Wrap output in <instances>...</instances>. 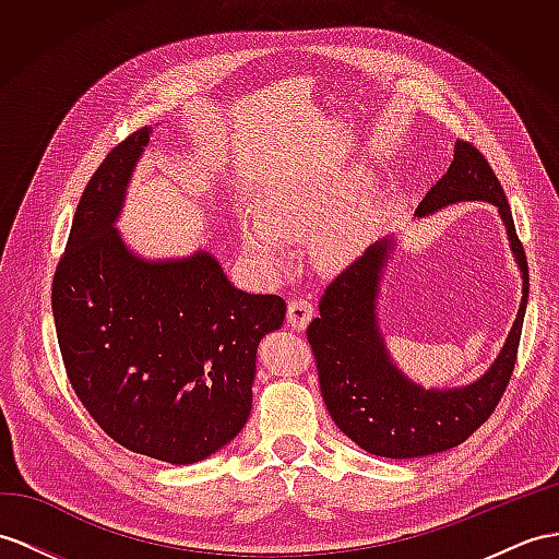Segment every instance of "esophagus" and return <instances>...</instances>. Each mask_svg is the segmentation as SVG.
<instances>
[{"instance_id":"obj_1","label":"esophagus","mask_w":559,"mask_h":559,"mask_svg":"<svg viewBox=\"0 0 559 559\" xmlns=\"http://www.w3.org/2000/svg\"><path fill=\"white\" fill-rule=\"evenodd\" d=\"M312 312H316V308H312V304L306 301V298H296V301H292L287 308V322L292 330H306V324L312 320Z\"/></svg>"}]
</instances>
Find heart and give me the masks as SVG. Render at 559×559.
Wrapping results in <instances>:
<instances>
[{
	"mask_svg": "<svg viewBox=\"0 0 559 559\" xmlns=\"http://www.w3.org/2000/svg\"><path fill=\"white\" fill-rule=\"evenodd\" d=\"M322 206L318 201L301 203L292 197H267L263 203V221H247L241 225L243 249L253 261L275 272L287 265V241L296 239L320 223ZM320 261L326 265H342L353 253V241L344 229H332L318 239L316 247Z\"/></svg>",
	"mask_w": 559,
	"mask_h": 559,
	"instance_id": "heart-1",
	"label": "heart"
}]
</instances>
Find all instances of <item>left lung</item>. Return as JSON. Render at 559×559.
Instances as JSON below:
<instances>
[{
  "mask_svg": "<svg viewBox=\"0 0 559 559\" xmlns=\"http://www.w3.org/2000/svg\"><path fill=\"white\" fill-rule=\"evenodd\" d=\"M460 201L493 203L522 272V304L506 346L476 382L421 389L393 365L377 320L379 282L393 251L391 237L374 241L326 284L320 316L308 324L326 411L353 443L379 457H425L460 445L491 417L510 384L528 301V265L493 168L479 148L462 140L455 142L451 168L419 201L415 215L425 217Z\"/></svg>",
  "mask_w": 559,
  "mask_h": 559,
  "instance_id": "1",
  "label": "left lung"
}]
</instances>
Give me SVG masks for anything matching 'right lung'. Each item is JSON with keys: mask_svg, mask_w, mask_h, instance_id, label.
I'll return each instance as SVG.
<instances>
[{"mask_svg": "<svg viewBox=\"0 0 559 559\" xmlns=\"http://www.w3.org/2000/svg\"><path fill=\"white\" fill-rule=\"evenodd\" d=\"M152 128L92 175L53 272L51 310L68 379L122 448L170 465L221 451L251 413L255 350L287 304L247 294L209 251L146 261L114 227Z\"/></svg>", "mask_w": 559, "mask_h": 559, "instance_id": "add662e5", "label": "right lung"}]
</instances>
